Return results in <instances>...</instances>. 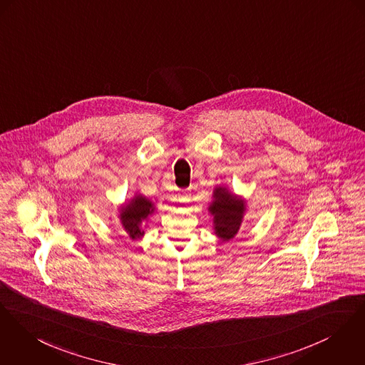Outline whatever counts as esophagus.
I'll list each match as a JSON object with an SVG mask.
<instances>
[{
    "label": "esophagus",
    "mask_w": 365,
    "mask_h": 365,
    "mask_svg": "<svg viewBox=\"0 0 365 365\" xmlns=\"http://www.w3.org/2000/svg\"><path fill=\"white\" fill-rule=\"evenodd\" d=\"M190 195L187 193V190H183L180 195H179V201H187Z\"/></svg>",
    "instance_id": "1"
}]
</instances>
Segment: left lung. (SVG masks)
<instances>
[{
    "instance_id": "left-lung-1",
    "label": "left lung",
    "mask_w": 365,
    "mask_h": 365,
    "mask_svg": "<svg viewBox=\"0 0 365 365\" xmlns=\"http://www.w3.org/2000/svg\"><path fill=\"white\" fill-rule=\"evenodd\" d=\"M208 210L214 215L217 236L222 240L233 239L242 224L245 201L232 196L226 189L218 187L214 192V201Z\"/></svg>"
}]
</instances>
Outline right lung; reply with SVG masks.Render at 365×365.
<instances>
[{"label": "right lung", "mask_w": 365, "mask_h": 365, "mask_svg": "<svg viewBox=\"0 0 365 365\" xmlns=\"http://www.w3.org/2000/svg\"><path fill=\"white\" fill-rule=\"evenodd\" d=\"M154 211L153 204L145 197L138 196L132 200V202L126 207H122L120 212V221L126 230V233L132 239L140 237L144 232L140 230V224L143 220L148 217Z\"/></svg>", "instance_id": "obj_1"}]
</instances>
